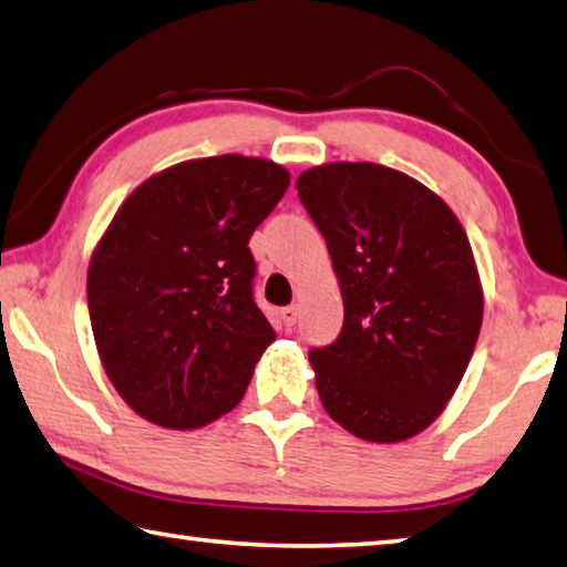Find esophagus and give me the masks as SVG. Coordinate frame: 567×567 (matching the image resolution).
I'll return each instance as SVG.
<instances>
[{"label": "esophagus", "mask_w": 567, "mask_h": 567, "mask_svg": "<svg viewBox=\"0 0 567 567\" xmlns=\"http://www.w3.org/2000/svg\"><path fill=\"white\" fill-rule=\"evenodd\" d=\"M297 319H300V307L297 305H290V307H285L282 310V322L287 324V327H292Z\"/></svg>", "instance_id": "obj_1"}]
</instances>
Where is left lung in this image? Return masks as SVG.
<instances>
[{
    "mask_svg": "<svg viewBox=\"0 0 567 567\" xmlns=\"http://www.w3.org/2000/svg\"><path fill=\"white\" fill-rule=\"evenodd\" d=\"M297 195L344 297L342 332L310 349L322 406L359 439H411L454 396L481 332L466 233L436 193L379 163L305 171Z\"/></svg>",
    "mask_w": 567,
    "mask_h": 567,
    "instance_id": "1",
    "label": "left lung"
}]
</instances>
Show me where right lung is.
<instances>
[{
    "instance_id": "1",
    "label": "right lung",
    "mask_w": 567,
    "mask_h": 567,
    "mask_svg": "<svg viewBox=\"0 0 567 567\" xmlns=\"http://www.w3.org/2000/svg\"><path fill=\"white\" fill-rule=\"evenodd\" d=\"M287 185L272 161H185L113 215L89 265V315L111 384L143 419L198 429L238 406L275 342L248 243Z\"/></svg>"
}]
</instances>
